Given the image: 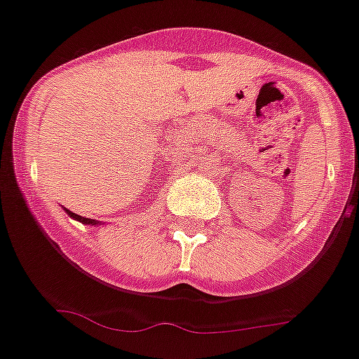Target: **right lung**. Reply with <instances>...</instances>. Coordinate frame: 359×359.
<instances>
[{
	"label": "right lung",
	"instance_id": "obj_1",
	"mask_svg": "<svg viewBox=\"0 0 359 359\" xmlns=\"http://www.w3.org/2000/svg\"><path fill=\"white\" fill-rule=\"evenodd\" d=\"M66 210V214L69 215V217H73V219H76V221H80V222H83V224H98V221H95V219H87V217H82V215H79V214H75V212H72V210H68V208H65Z\"/></svg>",
	"mask_w": 359,
	"mask_h": 359
}]
</instances>
